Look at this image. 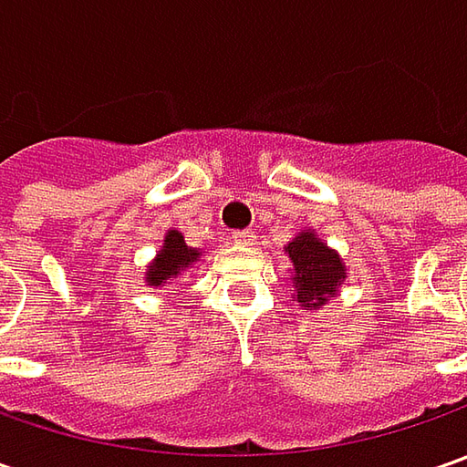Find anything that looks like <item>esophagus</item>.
<instances>
[{
	"label": "esophagus",
	"mask_w": 467,
	"mask_h": 467,
	"mask_svg": "<svg viewBox=\"0 0 467 467\" xmlns=\"http://www.w3.org/2000/svg\"><path fill=\"white\" fill-rule=\"evenodd\" d=\"M234 244H242V246H249V244H254V239H257V234L254 231H236L234 236Z\"/></svg>",
	"instance_id": "esophagus-1"
}]
</instances>
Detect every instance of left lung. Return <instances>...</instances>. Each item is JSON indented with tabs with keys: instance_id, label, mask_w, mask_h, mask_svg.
Listing matches in <instances>:
<instances>
[{
	"instance_id": "left-lung-1",
	"label": "left lung",
	"mask_w": 467,
	"mask_h": 467,
	"mask_svg": "<svg viewBox=\"0 0 467 467\" xmlns=\"http://www.w3.org/2000/svg\"><path fill=\"white\" fill-rule=\"evenodd\" d=\"M288 257L294 262V298L298 306L322 309L340 283L346 280V265L340 254L330 249L322 239H317L314 231H301L294 242L285 246Z\"/></svg>"
}]
</instances>
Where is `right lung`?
<instances>
[{
  "instance_id": "right-lung-1",
  "label": "right lung",
  "mask_w": 467,
  "mask_h": 467,
  "mask_svg": "<svg viewBox=\"0 0 467 467\" xmlns=\"http://www.w3.org/2000/svg\"><path fill=\"white\" fill-rule=\"evenodd\" d=\"M197 260H200V249L187 246L184 236H182L179 231H169L166 239H163L161 252H158L155 260L148 265L145 280H148V285L161 288V285H166L171 278L182 275V270L192 267Z\"/></svg>"
}]
</instances>
